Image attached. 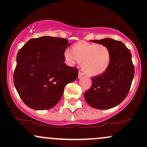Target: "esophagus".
Here are the masks:
<instances>
[{"mask_svg": "<svg viewBox=\"0 0 147 147\" xmlns=\"http://www.w3.org/2000/svg\"><path fill=\"white\" fill-rule=\"evenodd\" d=\"M83 74H82V72H79V73H78V78L79 79H80L81 78V77H83Z\"/></svg>", "mask_w": 147, "mask_h": 147, "instance_id": "34e87169", "label": "esophagus"}]
</instances>
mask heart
<instances>
[{"instance_id": "heart-1", "label": "heart", "mask_w": 147, "mask_h": 147, "mask_svg": "<svg viewBox=\"0 0 147 147\" xmlns=\"http://www.w3.org/2000/svg\"><path fill=\"white\" fill-rule=\"evenodd\" d=\"M70 52L64 53L68 63L71 65L76 62L82 63V70L91 77L102 75L111 65L112 54L105 45L82 41L74 45Z\"/></svg>"}]
</instances>
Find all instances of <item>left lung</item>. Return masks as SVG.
I'll return each instance as SVG.
<instances>
[{
    "label": "left lung",
    "mask_w": 147,
    "mask_h": 147,
    "mask_svg": "<svg viewBox=\"0 0 147 147\" xmlns=\"http://www.w3.org/2000/svg\"><path fill=\"white\" fill-rule=\"evenodd\" d=\"M90 41L107 46L112 54V59L107 71L92 78V86L84 93V98L95 109H111L119 105L129 93L134 77L131 54L122 42L113 38Z\"/></svg>",
    "instance_id": "left-lung-1"
}]
</instances>
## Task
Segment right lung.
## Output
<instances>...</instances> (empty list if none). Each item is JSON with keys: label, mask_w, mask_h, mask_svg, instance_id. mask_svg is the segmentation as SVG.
<instances>
[{"label": "right lung", "mask_w": 147, "mask_h": 147, "mask_svg": "<svg viewBox=\"0 0 147 147\" xmlns=\"http://www.w3.org/2000/svg\"><path fill=\"white\" fill-rule=\"evenodd\" d=\"M65 38H32L19 50L14 74L15 88L23 102L34 110H47L60 101L65 85L78 77V70L65 63Z\"/></svg>", "instance_id": "right-lung-1"}]
</instances>
